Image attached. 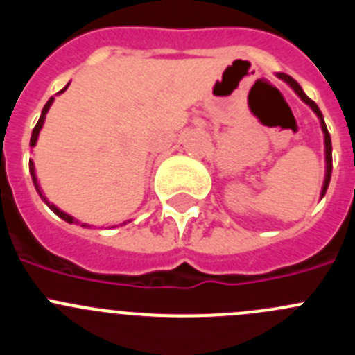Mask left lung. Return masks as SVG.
<instances>
[{
    "label": "left lung",
    "instance_id": "left-lung-1",
    "mask_svg": "<svg viewBox=\"0 0 355 355\" xmlns=\"http://www.w3.org/2000/svg\"><path fill=\"white\" fill-rule=\"evenodd\" d=\"M278 77L282 80H285V83H287L288 86H291L292 89L297 93L299 98L303 100L304 103H308V105L311 107V110H313V112L318 116V119H320L322 132H324V144H326V180H324V187H322V191H320V197H324L327 191V187H329L331 172H333V146H331V135H329V132H327V126H326V123H324V116H322V112H320V109H318L317 103H315L311 98H308L306 93L303 91V87L299 86V84L295 83L291 76H287V73H278Z\"/></svg>",
    "mask_w": 355,
    "mask_h": 355
}]
</instances>
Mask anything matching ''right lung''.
Here are the masks:
<instances>
[{
	"mask_svg": "<svg viewBox=\"0 0 355 355\" xmlns=\"http://www.w3.org/2000/svg\"><path fill=\"white\" fill-rule=\"evenodd\" d=\"M68 87V84L67 86L63 87V89L60 91V93H63L64 89H67ZM52 102H54V96H52V98H49V102L45 103V107H44V110H42V116H40V119H38V123H37V126H35L33 128V133H31V141H29V146H31V148H33L35 144H37V139H38V133H40V130H42V126H44V121H45V114H47V110H49V107L52 105ZM29 174H31V178H33V183H35V188H37V191L38 193H40V197L42 199L45 200V204H47L49 207H51L52 211H54V213L58 214V216L60 218H63L64 222H68V223H73L76 222V220H73V218L70 216V214H67V213H63V211L61 209H58L56 206H54V204H49L47 202V199H45L44 195H42V191H40V187H38V183H37V175H35V165H33V162L29 160ZM83 227H86V223H83Z\"/></svg>",
	"mask_w": 355,
	"mask_h": 355,
	"instance_id": "right-lung-1",
	"label": "right lung"
}]
</instances>
